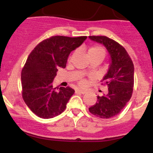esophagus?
I'll return each instance as SVG.
<instances>
[{"instance_id": "34e87169", "label": "esophagus", "mask_w": 153, "mask_h": 153, "mask_svg": "<svg viewBox=\"0 0 153 153\" xmlns=\"http://www.w3.org/2000/svg\"><path fill=\"white\" fill-rule=\"evenodd\" d=\"M75 91H76V92L80 93V94H85V93H86V91L83 90V89H80V88L76 89V90H75Z\"/></svg>"}]
</instances>
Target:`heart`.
Listing matches in <instances>:
<instances>
[{"mask_svg": "<svg viewBox=\"0 0 153 153\" xmlns=\"http://www.w3.org/2000/svg\"><path fill=\"white\" fill-rule=\"evenodd\" d=\"M88 54L90 57H96V56H100V57H102L103 58H104L105 57V50H103L101 47L97 46V45H95L90 47L88 50ZM81 85H84L85 84V81L82 80L80 82Z\"/></svg>", "mask_w": 153, "mask_h": 153, "instance_id": "1", "label": "heart"}]
</instances>
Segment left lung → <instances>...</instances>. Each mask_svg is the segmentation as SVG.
Returning <instances> with one entry per match:
<instances>
[{
    "instance_id": "8db88e82",
    "label": "left lung",
    "mask_w": 153,
    "mask_h": 153,
    "mask_svg": "<svg viewBox=\"0 0 153 153\" xmlns=\"http://www.w3.org/2000/svg\"><path fill=\"white\" fill-rule=\"evenodd\" d=\"M89 39L103 45L110 56L108 72L101 80L108 87V93L97 96V102L89 111L100 118L109 119L120 113L131 99L134 65L125 49L114 40L104 36H90Z\"/></svg>"
}]
</instances>
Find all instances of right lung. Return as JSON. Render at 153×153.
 <instances>
[{"label":"right lung","mask_w":153,"mask_h":153,"mask_svg":"<svg viewBox=\"0 0 153 153\" xmlns=\"http://www.w3.org/2000/svg\"><path fill=\"white\" fill-rule=\"evenodd\" d=\"M87 36H54L41 42L28 57L22 71V96L31 111L43 119L60 114L75 91L71 87L54 88L59 68H65L69 54Z\"/></svg>","instance_id":"1"}]
</instances>
